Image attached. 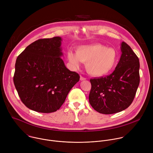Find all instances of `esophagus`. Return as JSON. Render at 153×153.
Here are the masks:
<instances>
[{
  "label": "esophagus",
  "instance_id": "esophagus-1",
  "mask_svg": "<svg viewBox=\"0 0 153 153\" xmlns=\"http://www.w3.org/2000/svg\"><path fill=\"white\" fill-rule=\"evenodd\" d=\"M80 80L81 81H82V80H86V78H85V77H83V76H80Z\"/></svg>",
  "mask_w": 153,
  "mask_h": 153
}]
</instances>
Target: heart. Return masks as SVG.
<instances>
[{
	"label": "heart",
	"instance_id": "heart-1",
	"mask_svg": "<svg viewBox=\"0 0 153 153\" xmlns=\"http://www.w3.org/2000/svg\"><path fill=\"white\" fill-rule=\"evenodd\" d=\"M68 58L74 67H79L80 61L86 63V70L90 75L103 77L115 68L118 61V54L113 48L95 43L78 47L76 53L69 51Z\"/></svg>",
	"mask_w": 153,
	"mask_h": 153
}]
</instances>
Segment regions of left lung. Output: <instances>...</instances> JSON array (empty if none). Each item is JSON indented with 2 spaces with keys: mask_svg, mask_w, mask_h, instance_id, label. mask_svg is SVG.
Here are the masks:
<instances>
[{
  "mask_svg": "<svg viewBox=\"0 0 153 153\" xmlns=\"http://www.w3.org/2000/svg\"><path fill=\"white\" fill-rule=\"evenodd\" d=\"M115 70L106 77L90 79L89 102L94 110L111 114L126 109L133 102L140 82L139 59L124 42Z\"/></svg>",
  "mask_w": 153,
  "mask_h": 153,
  "instance_id": "1",
  "label": "left lung"
}]
</instances>
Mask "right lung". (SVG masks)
Listing matches in <instances>:
<instances>
[{"mask_svg":"<svg viewBox=\"0 0 153 153\" xmlns=\"http://www.w3.org/2000/svg\"><path fill=\"white\" fill-rule=\"evenodd\" d=\"M62 38L39 39L20 54L13 80L23 103L31 110L50 113L64 103L80 76L65 67L60 57Z\"/></svg>","mask_w":153,"mask_h":153,"instance_id":"add662e5","label":"right lung"}]
</instances>
